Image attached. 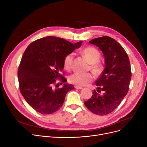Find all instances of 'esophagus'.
I'll use <instances>...</instances> for the list:
<instances>
[{"label": "esophagus", "instance_id": "esophagus-1", "mask_svg": "<svg viewBox=\"0 0 147 147\" xmlns=\"http://www.w3.org/2000/svg\"><path fill=\"white\" fill-rule=\"evenodd\" d=\"M75 88L76 89H78V90H81V89H83V88L82 86H76Z\"/></svg>", "mask_w": 147, "mask_h": 147}]
</instances>
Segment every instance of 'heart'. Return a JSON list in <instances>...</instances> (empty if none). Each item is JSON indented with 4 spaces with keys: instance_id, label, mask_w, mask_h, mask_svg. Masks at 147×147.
<instances>
[{
    "instance_id": "1",
    "label": "heart",
    "mask_w": 147,
    "mask_h": 147,
    "mask_svg": "<svg viewBox=\"0 0 147 147\" xmlns=\"http://www.w3.org/2000/svg\"><path fill=\"white\" fill-rule=\"evenodd\" d=\"M83 56L86 60L91 63V69L96 74L101 73L103 69V65L99 62L101 55L100 52L94 47H88L81 51ZM74 59L73 53L67 55L63 61L64 67L67 70H70L72 68V61ZM94 79V75L91 73L80 74L74 73L69 77V81L70 83L77 86H84L88 83L92 82Z\"/></svg>"
}]
</instances>
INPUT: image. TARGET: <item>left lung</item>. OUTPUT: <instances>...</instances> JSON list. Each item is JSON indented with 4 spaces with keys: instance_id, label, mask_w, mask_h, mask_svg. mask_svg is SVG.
Masks as SVG:
<instances>
[{
    "instance_id": "8db88e82",
    "label": "left lung",
    "mask_w": 147,
    "mask_h": 147,
    "mask_svg": "<svg viewBox=\"0 0 147 147\" xmlns=\"http://www.w3.org/2000/svg\"><path fill=\"white\" fill-rule=\"evenodd\" d=\"M89 43L98 47L105 57V67L96 82L97 91L104 93L94 90L84 105L93 113L106 115L118 107L128 92L132 74L129 59L123 47L110 37L96 38Z\"/></svg>"
}]
</instances>
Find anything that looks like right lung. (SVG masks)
Segmentation results:
<instances>
[{
  "label": "right lung",
  "instance_id": "obj_1",
  "mask_svg": "<svg viewBox=\"0 0 147 147\" xmlns=\"http://www.w3.org/2000/svg\"><path fill=\"white\" fill-rule=\"evenodd\" d=\"M82 44V41L72 44L64 38L48 36L33 42L26 49L18 70L20 90L37 112L43 115L56 112L63 105L67 92L74 90L60 73L65 56ZM57 81L63 84L61 88H58Z\"/></svg>",
  "mask_w": 147,
  "mask_h": 147
}]
</instances>
